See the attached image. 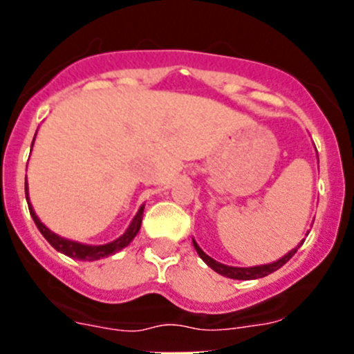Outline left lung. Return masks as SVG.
<instances>
[{
	"label": "left lung",
	"instance_id": "left-lung-1",
	"mask_svg": "<svg viewBox=\"0 0 354 354\" xmlns=\"http://www.w3.org/2000/svg\"><path fill=\"white\" fill-rule=\"evenodd\" d=\"M303 245V241H301ZM193 246H195L196 253L200 255V259L205 262V264L211 268V270H214L216 273L223 274V277L227 278H234V280H255V278H264L268 277V274H271L273 271L280 270L283 264H286L287 261H289L290 257H292L294 253L298 252V248L290 250L287 255H283L282 259H278L277 262H271V264H262V266H253V268H234V266H225L221 264V262H216L214 259H211L209 255H205L204 250L200 248L198 245L195 243V239H193Z\"/></svg>",
	"mask_w": 354,
	"mask_h": 354
}]
</instances>
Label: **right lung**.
<instances>
[{
  "label": "right lung",
  "instance_id": "obj_1",
  "mask_svg": "<svg viewBox=\"0 0 354 354\" xmlns=\"http://www.w3.org/2000/svg\"><path fill=\"white\" fill-rule=\"evenodd\" d=\"M31 147H33V143H31ZM24 192H26V200H28V207H30V214H31V218H33V221H35L37 228L40 230V234H42L46 239H48V243L53 246V248L58 250V252H62V253H65V255L71 259H77V261H99V259L109 257V255H113V253L120 252L122 248H126L131 241L136 237L140 227H142L143 205L140 207V211L136 212V216L133 218V221H131V225L127 227L126 232L122 234L118 239L111 241V243H108V245H97V246L95 245H83V243H76V241L65 239V237L56 236L55 232H51V230H49V228L39 220V216L35 214V211H33V207H31L30 198H28V183H24Z\"/></svg>",
  "mask_w": 354,
  "mask_h": 354
}]
</instances>
